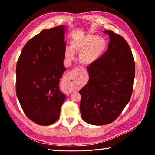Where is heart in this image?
<instances>
[{
  "mask_svg": "<svg viewBox=\"0 0 155 155\" xmlns=\"http://www.w3.org/2000/svg\"><path fill=\"white\" fill-rule=\"evenodd\" d=\"M107 47L104 38L94 35L83 37L72 42V50L67 48L65 52V58L71 61L74 57V52H80L79 59L84 64H90L96 61Z\"/></svg>",
  "mask_w": 155,
  "mask_h": 155,
  "instance_id": "1",
  "label": "heart"
}]
</instances>
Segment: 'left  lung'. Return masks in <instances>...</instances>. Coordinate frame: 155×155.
Instances as JSON below:
<instances>
[{
  "instance_id": "left-lung-1",
  "label": "left lung",
  "mask_w": 155,
  "mask_h": 155,
  "mask_svg": "<svg viewBox=\"0 0 155 155\" xmlns=\"http://www.w3.org/2000/svg\"><path fill=\"white\" fill-rule=\"evenodd\" d=\"M108 49L87 68L89 81L81 89L83 120L93 125H105L117 119L129 102L135 74L134 58L124 38L112 31Z\"/></svg>"
}]
</instances>
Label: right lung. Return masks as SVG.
<instances>
[{
  "mask_svg": "<svg viewBox=\"0 0 155 155\" xmlns=\"http://www.w3.org/2000/svg\"><path fill=\"white\" fill-rule=\"evenodd\" d=\"M65 27L43 30L23 47L16 65V95L23 111L37 124L55 122L65 96L59 90L66 43Z\"/></svg>",
  "mask_w": 155,
  "mask_h": 155,
  "instance_id": "right-lung-1",
  "label": "right lung"
}]
</instances>
